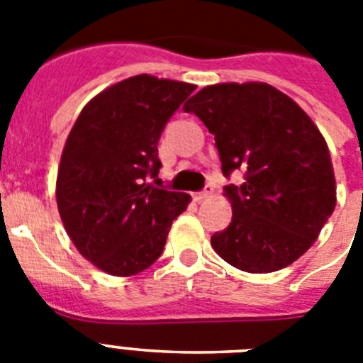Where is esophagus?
Segmentation results:
<instances>
[{
    "instance_id": "esophagus-1",
    "label": "esophagus",
    "mask_w": 363,
    "mask_h": 363,
    "mask_svg": "<svg viewBox=\"0 0 363 363\" xmlns=\"http://www.w3.org/2000/svg\"><path fill=\"white\" fill-rule=\"evenodd\" d=\"M210 196H212V186H206L203 191H196V194H194V199H196L197 203H201V201H205L206 197Z\"/></svg>"
}]
</instances>
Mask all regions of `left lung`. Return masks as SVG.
I'll return each instance as SVG.
<instances>
[{
    "label": "left lung",
    "instance_id": "obj_1",
    "mask_svg": "<svg viewBox=\"0 0 363 363\" xmlns=\"http://www.w3.org/2000/svg\"><path fill=\"white\" fill-rule=\"evenodd\" d=\"M214 135L221 169L245 172L225 186L233 221L210 243L230 266L271 273L318 240L336 206L328 145L310 116L267 83L205 86L182 106Z\"/></svg>",
    "mask_w": 363,
    "mask_h": 363
}]
</instances>
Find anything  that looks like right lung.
Segmentation results:
<instances>
[{
	"mask_svg": "<svg viewBox=\"0 0 363 363\" xmlns=\"http://www.w3.org/2000/svg\"><path fill=\"white\" fill-rule=\"evenodd\" d=\"M196 84L147 73L105 88L69 130L57 173V206L77 251L97 269L130 277L162 255L191 197L155 188L158 140Z\"/></svg>",
	"mask_w": 363,
	"mask_h": 363,
	"instance_id": "right-lung-1",
	"label": "right lung"
}]
</instances>
